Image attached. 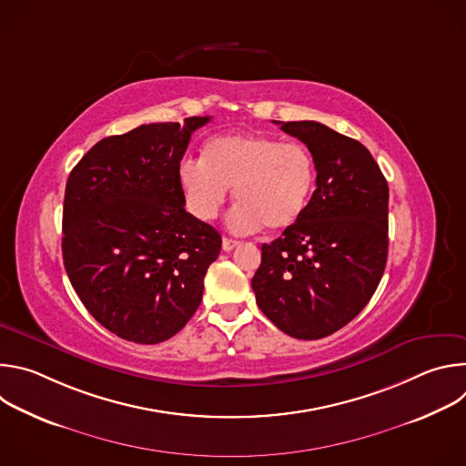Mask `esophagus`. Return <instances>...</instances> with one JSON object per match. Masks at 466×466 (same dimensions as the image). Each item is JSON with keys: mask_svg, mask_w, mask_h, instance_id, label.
Segmentation results:
<instances>
[{"mask_svg": "<svg viewBox=\"0 0 466 466\" xmlns=\"http://www.w3.org/2000/svg\"><path fill=\"white\" fill-rule=\"evenodd\" d=\"M238 245H239V241H236V239H230V238H223V250L230 252V250H234Z\"/></svg>", "mask_w": 466, "mask_h": 466, "instance_id": "esophagus-1", "label": "esophagus"}]
</instances>
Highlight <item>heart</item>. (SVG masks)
Listing matches in <instances>:
<instances>
[{"label":"heart","mask_w":466,"mask_h":466,"mask_svg":"<svg viewBox=\"0 0 466 466\" xmlns=\"http://www.w3.org/2000/svg\"><path fill=\"white\" fill-rule=\"evenodd\" d=\"M178 184L187 210L198 219L218 218L234 187L239 205L228 216V227L239 234L263 225L279 232L302 218L315 186V162L302 144L225 135L207 144L203 158L180 162Z\"/></svg>","instance_id":"heart-1"}]
</instances>
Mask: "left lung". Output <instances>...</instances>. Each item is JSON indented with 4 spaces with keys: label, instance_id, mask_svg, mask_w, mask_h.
<instances>
[{
    "label": "left lung",
    "instance_id": "8db88e82",
    "mask_svg": "<svg viewBox=\"0 0 466 466\" xmlns=\"http://www.w3.org/2000/svg\"><path fill=\"white\" fill-rule=\"evenodd\" d=\"M309 149L315 191L282 238L261 245L256 304L295 339L349 324L374 295L389 247V186L369 149L317 121H275Z\"/></svg>",
    "mask_w": 466,
    "mask_h": 466
}]
</instances>
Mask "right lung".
Wrapping results in <instances>:
<instances>
[{"mask_svg":"<svg viewBox=\"0 0 466 466\" xmlns=\"http://www.w3.org/2000/svg\"><path fill=\"white\" fill-rule=\"evenodd\" d=\"M208 121L193 116L103 138L66 182V273L92 317L121 339L162 343L203 300L221 236L184 210L178 166Z\"/></svg>","mask_w":466,"mask_h":466,"instance_id":"right-lung-1","label":"right lung"}]
</instances>
